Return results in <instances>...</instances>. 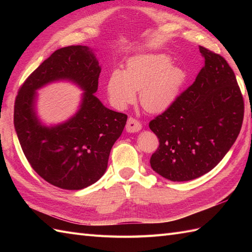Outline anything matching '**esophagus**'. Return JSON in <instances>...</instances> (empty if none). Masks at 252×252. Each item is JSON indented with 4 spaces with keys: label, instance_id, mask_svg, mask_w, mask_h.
I'll return each mask as SVG.
<instances>
[{
    "label": "esophagus",
    "instance_id": "1",
    "mask_svg": "<svg viewBox=\"0 0 252 252\" xmlns=\"http://www.w3.org/2000/svg\"><path fill=\"white\" fill-rule=\"evenodd\" d=\"M126 129L127 132L130 133H135V132H138L141 131L142 129V125L140 123V121H137L136 119H134V118H129L127 119V122H126Z\"/></svg>",
    "mask_w": 252,
    "mask_h": 252
}]
</instances>
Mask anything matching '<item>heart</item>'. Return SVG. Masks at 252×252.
Returning <instances> with one entry per match:
<instances>
[{
  "label": "heart",
  "mask_w": 252,
  "mask_h": 252,
  "mask_svg": "<svg viewBox=\"0 0 252 252\" xmlns=\"http://www.w3.org/2000/svg\"><path fill=\"white\" fill-rule=\"evenodd\" d=\"M187 82V71L173 65V60L163 53H143L130 57L125 71L115 69L106 82L111 105L126 109L136 98L144 109L160 114L172 106Z\"/></svg>",
  "instance_id": "heart-1"
}]
</instances>
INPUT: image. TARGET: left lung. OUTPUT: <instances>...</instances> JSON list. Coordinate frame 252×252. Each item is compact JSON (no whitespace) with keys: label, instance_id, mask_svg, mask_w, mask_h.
Returning a JSON list of instances; mask_svg holds the SVG:
<instances>
[{"label":"left lung","instance_id":"left-lung-1","mask_svg":"<svg viewBox=\"0 0 252 252\" xmlns=\"http://www.w3.org/2000/svg\"><path fill=\"white\" fill-rule=\"evenodd\" d=\"M205 66L178 100L149 122L159 138L151 167L162 178L183 182L208 173L236 141L244 99L236 77L222 56L199 46Z\"/></svg>","mask_w":252,"mask_h":252}]
</instances>
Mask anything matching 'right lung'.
<instances>
[{
  "label": "right lung",
  "mask_w": 252,
  "mask_h": 252,
  "mask_svg": "<svg viewBox=\"0 0 252 252\" xmlns=\"http://www.w3.org/2000/svg\"><path fill=\"white\" fill-rule=\"evenodd\" d=\"M100 70L91 47H63L30 74L15 100V131L27 160L42 179L63 189H85L104 175L126 123V115L108 109L94 95ZM57 81L78 85L82 103L68 121L45 126L36 114V91Z\"/></svg>",
  "instance_id": "add662e5"
}]
</instances>
